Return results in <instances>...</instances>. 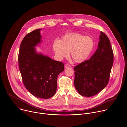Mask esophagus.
Wrapping results in <instances>:
<instances>
[{"instance_id": "34e87169", "label": "esophagus", "mask_w": 127, "mask_h": 127, "mask_svg": "<svg viewBox=\"0 0 127 127\" xmlns=\"http://www.w3.org/2000/svg\"><path fill=\"white\" fill-rule=\"evenodd\" d=\"M71 67V65L70 64H67L65 65V68H68V67Z\"/></svg>"}]
</instances>
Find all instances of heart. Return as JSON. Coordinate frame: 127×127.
Segmentation results:
<instances>
[{"label": "heart", "mask_w": 127, "mask_h": 127, "mask_svg": "<svg viewBox=\"0 0 127 127\" xmlns=\"http://www.w3.org/2000/svg\"><path fill=\"white\" fill-rule=\"evenodd\" d=\"M94 46L95 43L92 38L75 32L67 34L60 41H54L53 49L60 59L67 57L68 52L70 51V57L73 61L81 63L90 56Z\"/></svg>", "instance_id": "b5f03b06"}]
</instances>
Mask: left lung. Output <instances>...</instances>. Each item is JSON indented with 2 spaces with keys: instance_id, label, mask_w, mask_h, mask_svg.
<instances>
[{
  "instance_id": "1",
  "label": "left lung",
  "mask_w": 127,
  "mask_h": 127,
  "mask_svg": "<svg viewBox=\"0 0 127 127\" xmlns=\"http://www.w3.org/2000/svg\"><path fill=\"white\" fill-rule=\"evenodd\" d=\"M114 53L107 36L100 32L98 48L89 60L75 66L74 85L82 96L92 97L104 88L110 79Z\"/></svg>"
}]
</instances>
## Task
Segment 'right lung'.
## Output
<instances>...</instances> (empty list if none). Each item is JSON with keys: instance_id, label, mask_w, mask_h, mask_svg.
Segmentation results:
<instances>
[{"instance_id": "right-lung-1", "label": "right lung", "mask_w": 127, "mask_h": 127, "mask_svg": "<svg viewBox=\"0 0 127 127\" xmlns=\"http://www.w3.org/2000/svg\"><path fill=\"white\" fill-rule=\"evenodd\" d=\"M40 31L35 30L24 37L21 44L18 60L26 89L35 97L48 99L56 92L57 77L64 71V65L36 52L34 47L41 42Z\"/></svg>"}]
</instances>
